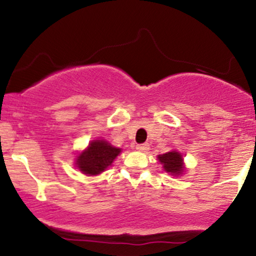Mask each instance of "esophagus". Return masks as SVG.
Segmentation results:
<instances>
[{
    "label": "esophagus",
    "mask_w": 256,
    "mask_h": 256,
    "mask_svg": "<svg viewBox=\"0 0 256 256\" xmlns=\"http://www.w3.org/2000/svg\"><path fill=\"white\" fill-rule=\"evenodd\" d=\"M137 150L140 152H148L149 150V144L148 143H143V144L137 146Z\"/></svg>",
    "instance_id": "esophagus-1"
}]
</instances>
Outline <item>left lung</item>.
<instances>
[{"label":"left lung","mask_w":256,"mask_h":256,"mask_svg":"<svg viewBox=\"0 0 256 256\" xmlns=\"http://www.w3.org/2000/svg\"><path fill=\"white\" fill-rule=\"evenodd\" d=\"M158 160L162 164L164 170L167 173H170V174L179 176L184 171L183 156L177 150H172L165 152L162 155H158Z\"/></svg>","instance_id":"1"}]
</instances>
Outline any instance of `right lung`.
Returning a JSON list of instances; mask_svg holds the SVG:
<instances>
[{
    "label": "right lung",
    "mask_w": 256,
    "mask_h": 256,
    "mask_svg": "<svg viewBox=\"0 0 256 256\" xmlns=\"http://www.w3.org/2000/svg\"><path fill=\"white\" fill-rule=\"evenodd\" d=\"M122 149L116 148L104 140H91L89 146L77 156L76 165L88 176H98L112 165Z\"/></svg>",
    "instance_id": "add662e5"
}]
</instances>
